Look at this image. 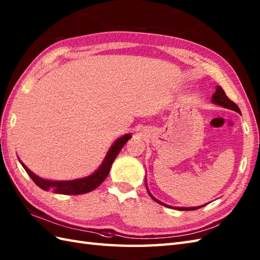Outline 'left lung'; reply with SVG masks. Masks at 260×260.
Listing matches in <instances>:
<instances>
[{"instance_id": "obj_1", "label": "left lung", "mask_w": 260, "mask_h": 260, "mask_svg": "<svg viewBox=\"0 0 260 260\" xmlns=\"http://www.w3.org/2000/svg\"><path fill=\"white\" fill-rule=\"evenodd\" d=\"M212 101H213L214 104H217L218 106L224 107V108L240 112V109L238 108V106L235 103H234V101H232L229 97L226 96V93H225V91L223 89H221V87H217L216 91H215V93L213 94V97H212ZM149 194H150V192H149ZM150 196L155 202H157V203H160L163 206H168V205H166L164 203H162V202L154 199L151 194H150ZM203 206H205V205H203ZM203 206H198V207H175V208H176V210H179V211H194V210H198V208L203 207ZM168 207H171V206H168Z\"/></svg>"}]
</instances>
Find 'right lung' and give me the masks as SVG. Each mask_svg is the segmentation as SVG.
<instances>
[{"instance_id": "obj_1", "label": "right lung", "mask_w": 260, "mask_h": 260, "mask_svg": "<svg viewBox=\"0 0 260 260\" xmlns=\"http://www.w3.org/2000/svg\"><path fill=\"white\" fill-rule=\"evenodd\" d=\"M131 138L130 135H125L121 137L115 142L110 150L107 153L104 162L101 163L100 168L94 172L93 174L87 176L84 179L73 180V181H48L44 180L42 178L35 175L30 170L26 168L25 164H23L21 161V164L23 168L26 171V173L30 176V179L34 181L37 186H40L44 191H52L57 194H66V195H78V194H85L90 191H93L94 188L98 187L101 183L105 181L107 175L109 174V171L111 168L112 162L115 161L120 150L122 149L123 145L126 143V141Z\"/></svg>"}]
</instances>
